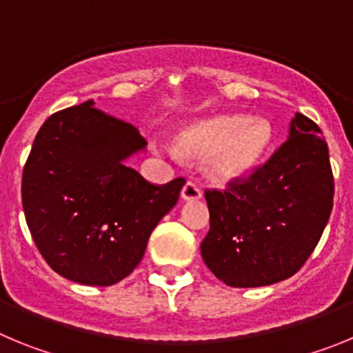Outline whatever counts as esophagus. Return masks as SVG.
I'll use <instances>...</instances> for the list:
<instances>
[{"instance_id": "1", "label": "esophagus", "mask_w": 353, "mask_h": 353, "mask_svg": "<svg viewBox=\"0 0 353 353\" xmlns=\"http://www.w3.org/2000/svg\"><path fill=\"white\" fill-rule=\"evenodd\" d=\"M201 198V189H199L198 183L187 182L182 189V199L185 201H194V199Z\"/></svg>"}]
</instances>
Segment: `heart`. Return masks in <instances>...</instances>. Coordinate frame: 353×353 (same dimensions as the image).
<instances>
[{
  "label": "heart",
  "mask_w": 353,
  "mask_h": 353,
  "mask_svg": "<svg viewBox=\"0 0 353 353\" xmlns=\"http://www.w3.org/2000/svg\"><path fill=\"white\" fill-rule=\"evenodd\" d=\"M270 139L272 129L267 120L221 114L187 127L176 145L185 155L212 159V176L219 182H232L256 166Z\"/></svg>",
  "instance_id": "b5f03b06"
}]
</instances>
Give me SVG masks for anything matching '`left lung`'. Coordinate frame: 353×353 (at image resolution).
<instances>
[{"instance_id": "obj_1", "label": "left lung", "mask_w": 353, "mask_h": 353, "mask_svg": "<svg viewBox=\"0 0 353 353\" xmlns=\"http://www.w3.org/2000/svg\"><path fill=\"white\" fill-rule=\"evenodd\" d=\"M205 198L210 230L201 256L217 279L233 288L288 279L311 256L332 210L334 176L322 130L295 113L288 139L263 166Z\"/></svg>"}]
</instances>
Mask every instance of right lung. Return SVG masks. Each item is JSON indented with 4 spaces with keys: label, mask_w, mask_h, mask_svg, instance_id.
Masks as SVG:
<instances>
[{
    "label": "right lung",
    "mask_w": 353,
    "mask_h": 353,
    "mask_svg": "<svg viewBox=\"0 0 353 353\" xmlns=\"http://www.w3.org/2000/svg\"><path fill=\"white\" fill-rule=\"evenodd\" d=\"M145 146L136 127L93 101L58 111L40 127L21 192L31 236L54 272L111 286L138 267L150 233L185 183L180 176L154 185L127 166Z\"/></svg>",
    "instance_id": "1"
}]
</instances>
